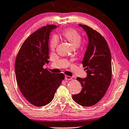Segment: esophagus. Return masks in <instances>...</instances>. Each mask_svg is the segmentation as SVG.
Wrapping results in <instances>:
<instances>
[{
  "label": "esophagus",
  "mask_w": 129,
  "mask_h": 129,
  "mask_svg": "<svg viewBox=\"0 0 129 129\" xmlns=\"http://www.w3.org/2000/svg\"><path fill=\"white\" fill-rule=\"evenodd\" d=\"M65 80H70L72 79V78L71 76H65Z\"/></svg>",
  "instance_id": "obj_1"
}]
</instances>
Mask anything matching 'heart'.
I'll list each match as a JSON object with an SVG mask.
<instances>
[{
	"label": "heart",
	"mask_w": 129,
	"mask_h": 129,
	"mask_svg": "<svg viewBox=\"0 0 129 129\" xmlns=\"http://www.w3.org/2000/svg\"><path fill=\"white\" fill-rule=\"evenodd\" d=\"M62 35L67 41L70 42L73 47L75 48L79 46L82 40V37L80 34L75 29L72 28L67 29L62 32ZM58 39L56 36H54L50 42L51 49H54L57 45Z\"/></svg>",
	"instance_id": "heart-1"
}]
</instances>
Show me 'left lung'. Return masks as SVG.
Wrapping results in <instances>:
<instances>
[{
	"mask_svg": "<svg viewBox=\"0 0 129 129\" xmlns=\"http://www.w3.org/2000/svg\"><path fill=\"white\" fill-rule=\"evenodd\" d=\"M86 32L88 45L83 59L85 78L76 79L82 85L79 93L72 95L77 104L83 107L95 105L104 97L111 81V55L106 40L100 34L85 25L79 24Z\"/></svg>",
	"mask_w": 129,
	"mask_h": 129,
	"instance_id": "obj_1",
	"label": "left lung"
}]
</instances>
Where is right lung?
Here are the masks:
<instances>
[{
  "label": "right lung",
  "instance_id": "add662e5",
  "mask_svg": "<svg viewBox=\"0 0 129 129\" xmlns=\"http://www.w3.org/2000/svg\"><path fill=\"white\" fill-rule=\"evenodd\" d=\"M57 28L48 25L39 29L24 42L15 62L17 84L25 98L32 105L42 107L53 100L63 74H52L43 65L49 63V40L50 32Z\"/></svg>",
  "mask_w": 129,
  "mask_h": 129
}]
</instances>
